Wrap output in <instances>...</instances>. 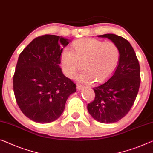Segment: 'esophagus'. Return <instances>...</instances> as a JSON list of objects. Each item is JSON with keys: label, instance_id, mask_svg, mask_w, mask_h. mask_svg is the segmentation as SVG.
I'll return each instance as SVG.
<instances>
[{"label": "esophagus", "instance_id": "esophagus-1", "mask_svg": "<svg viewBox=\"0 0 153 153\" xmlns=\"http://www.w3.org/2000/svg\"><path fill=\"white\" fill-rule=\"evenodd\" d=\"M83 88H84V86L81 85H79V84H77L76 85V89L78 90H81V89H83Z\"/></svg>", "mask_w": 153, "mask_h": 153}]
</instances>
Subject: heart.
<instances>
[{"label": "heart", "instance_id": "b5f03b06", "mask_svg": "<svg viewBox=\"0 0 153 153\" xmlns=\"http://www.w3.org/2000/svg\"><path fill=\"white\" fill-rule=\"evenodd\" d=\"M73 46L75 52L65 47L61 53L63 71L69 78H73L83 63L84 70L77 80L83 83L95 80L101 83L111 76L118 65L120 51L114 42L88 38L75 42Z\"/></svg>", "mask_w": 153, "mask_h": 153}]
</instances>
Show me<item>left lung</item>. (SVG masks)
<instances>
[{"mask_svg":"<svg viewBox=\"0 0 153 153\" xmlns=\"http://www.w3.org/2000/svg\"><path fill=\"white\" fill-rule=\"evenodd\" d=\"M98 37L116 44L120 57L109 79L93 88L95 98L88 105V110L98 122L114 123L125 116L133 105L140 85V67L132 46L124 37L111 33Z\"/></svg>","mask_w":153,"mask_h":153,"instance_id":"8db88e82","label":"left lung"}]
</instances>
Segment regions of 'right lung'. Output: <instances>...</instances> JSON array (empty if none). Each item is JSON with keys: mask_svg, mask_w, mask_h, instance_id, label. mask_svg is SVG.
<instances>
[{"mask_svg": "<svg viewBox=\"0 0 153 153\" xmlns=\"http://www.w3.org/2000/svg\"><path fill=\"white\" fill-rule=\"evenodd\" d=\"M70 42L45 35L35 38L18 57L13 91L22 112L31 120L48 123L60 117L76 85L63 74L61 53Z\"/></svg>", "mask_w": 153, "mask_h": 153, "instance_id": "add662e5", "label": "right lung"}]
</instances>
